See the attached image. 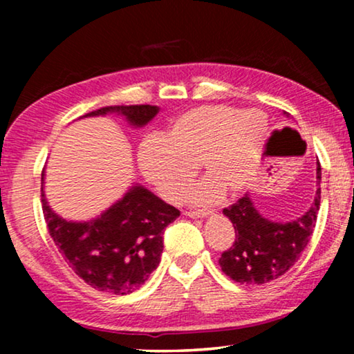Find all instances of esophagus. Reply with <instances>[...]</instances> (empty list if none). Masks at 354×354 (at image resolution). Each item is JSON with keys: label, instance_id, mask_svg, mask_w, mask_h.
I'll use <instances>...</instances> for the list:
<instances>
[{"label": "esophagus", "instance_id": "obj_1", "mask_svg": "<svg viewBox=\"0 0 354 354\" xmlns=\"http://www.w3.org/2000/svg\"><path fill=\"white\" fill-rule=\"evenodd\" d=\"M209 214H212L211 211H188V212H185V216L192 217V219H200V217H207Z\"/></svg>", "mask_w": 354, "mask_h": 354}]
</instances>
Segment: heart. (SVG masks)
I'll list each match as a JSON object with an SVG mask.
<instances>
[{"label":"heart","mask_w":354,"mask_h":354,"mask_svg":"<svg viewBox=\"0 0 354 354\" xmlns=\"http://www.w3.org/2000/svg\"><path fill=\"white\" fill-rule=\"evenodd\" d=\"M232 115L234 111L217 106H200L178 114L162 137L153 135L140 145L138 166L143 177L171 203L185 195L198 162L209 177L193 188L192 203L216 205L224 190H243L268 129V118L258 109L243 111L229 122ZM253 127L257 129L248 136Z\"/></svg>","instance_id":"b5f03b06"}]
</instances>
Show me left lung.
Masks as SVG:
<instances>
[{
  "instance_id": "left-lung-1",
  "label": "left lung",
  "mask_w": 354,
  "mask_h": 354,
  "mask_svg": "<svg viewBox=\"0 0 354 354\" xmlns=\"http://www.w3.org/2000/svg\"><path fill=\"white\" fill-rule=\"evenodd\" d=\"M288 118V114L285 113ZM317 190L313 205L298 219L277 222L264 217L254 207L250 192L225 207L235 229V241L219 259L222 272L246 285H263L279 279L297 263L306 248L321 206V164L316 167Z\"/></svg>"
}]
</instances>
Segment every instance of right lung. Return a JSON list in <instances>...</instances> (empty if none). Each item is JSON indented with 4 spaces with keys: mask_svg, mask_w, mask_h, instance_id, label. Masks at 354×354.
Wrapping results in <instances>:
<instances>
[{
    "mask_svg": "<svg viewBox=\"0 0 354 354\" xmlns=\"http://www.w3.org/2000/svg\"><path fill=\"white\" fill-rule=\"evenodd\" d=\"M159 113L158 106H106L82 118L118 114L132 127H143ZM80 118V119H82ZM45 171L41 207L50 235L74 272L100 292L127 295L142 287L158 268L164 229L180 216L148 188L133 183L127 193L98 217L84 222L62 219L48 205Z\"/></svg>",
    "mask_w": 354,
    "mask_h": 354,
    "instance_id": "right-lung-1",
    "label": "right lung"
}]
</instances>
